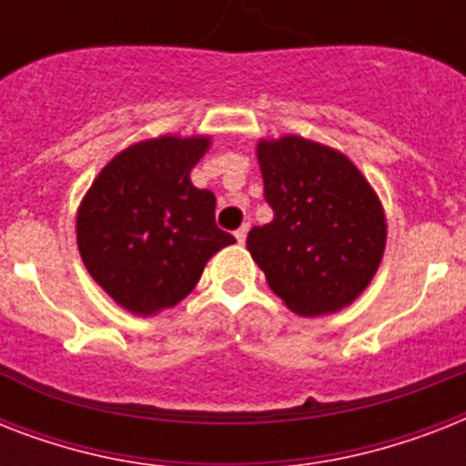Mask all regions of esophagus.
<instances>
[{
    "label": "esophagus",
    "mask_w": 466,
    "mask_h": 466,
    "mask_svg": "<svg viewBox=\"0 0 466 466\" xmlns=\"http://www.w3.org/2000/svg\"><path fill=\"white\" fill-rule=\"evenodd\" d=\"M247 232H248V225H241L239 229L234 232V237H237V241H239V244H244V241H247Z\"/></svg>",
    "instance_id": "obj_1"
}]
</instances>
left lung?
<instances>
[{"label": "left lung", "instance_id": "1", "mask_svg": "<svg viewBox=\"0 0 466 466\" xmlns=\"http://www.w3.org/2000/svg\"><path fill=\"white\" fill-rule=\"evenodd\" d=\"M273 222L247 247L270 290L305 317L350 305L382 261L387 222L375 190L348 157L288 135L258 145Z\"/></svg>", "mask_w": 466, "mask_h": 466}]
</instances>
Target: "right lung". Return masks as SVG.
I'll return each mask as SVG.
<instances>
[{"instance_id": "obj_1", "label": "right lung", "mask_w": 466, "mask_h": 466, "mask_svg": "<svg viewBox=\"0 0 466 466\" xmlns=\"http://www.w3.org/2000/svg\"><path fill=\"white\" fill-rule=\"evenodd\" d=\"M208 145V137L137 142L106 164L79 208L84 266L133 314L181 302L210 256L237 241L215 225V196L190 183Z\"/></svg>"}]
</instances>
